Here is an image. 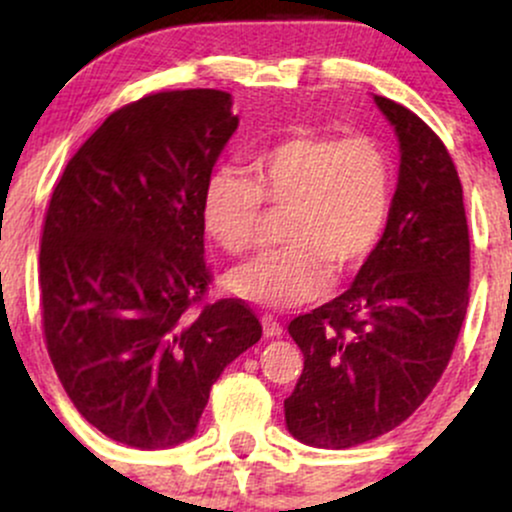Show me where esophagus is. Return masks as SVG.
Here are the masks:
<instances>
[{"label": "esophagus", "instance_id": "1", "mask_svg": "<svg viewBox=\"0 0 512 512\" xmlns=\"http://www.w3.org/2000/svg\"><path fill=\"white\" fill-rule=\"evenodd\" d=\"M262 330H264V337H279V334L284 332V327L276 322V317L262 315Z\"/></svg>", "mask_w": 512, "mask_h": 512}]
</instances>
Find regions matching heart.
<instances>
[{
  "mask_svg": "<svg viewBox=\"0 0 512 512\" xmlns=\"http://www.w3.org/2000/svg\"><path fill=\"white\" fill-rule=\"evenodd\" d=\"M392 163L375 139L301 129L260 151L250 175L219 168L202 190L207 236L228 255L257 243L262 207L281 211L286 245L228 274V289L262 308L284 310L320 298L337 276L373 255L392 211Z\"/></svg>",
  "mask_w": 512,
  "mask_h": 512,
  "instance_id": "obj_1",
  "label": "heart"
}]
</instances>
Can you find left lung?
Segmentation results:
<instances>
[{
  "label": "left lung",
  "mask_w": 512,
  "mask_h": 512,
  "mask_svg": "<svg viewBox=\"0 0 512 512\" xmlns=\"http://www.w3.org/2000/svg\"><path fill=\"white\" fill-rule=\"evenodd\" d=\"M399 182L378 248L334 301L293 317L303 373L284 402L301 443L344 450L407 421L448 368L469 305L462 182L440 137L385 96Z\"/></svg>",
  "instance_id": "1"
}]
</instances>
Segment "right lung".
Masks as SVG:
<instances>
[{
    "label": "right lung",
    "mask_w": 512,
    "mask_h": 512,
    "mask_svg": "<svg viewBox=\"0 0 512 512\" xmlns=\"http://www.w3.org/2000/svg\"><path fill=\"white\" fill-rule=\"evenodd\" d=\"M236 127L226 91L149 93L108 115L52 190L45 346L79 414L117 443L190 438L223 368L262 337L245 301H207L199 204Z\"/></svg>",
    "instance_id": "add662e5"
}]
</instances>
